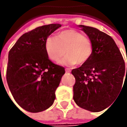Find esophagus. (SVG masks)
<instances>
[{
    "mask_svg": "<svg viewBox=\"0 0 127 127\" xmlns=\"http://www.w3.org/2000/svg\"><path fill=\"white\" fill-rule=\"evenodd\" d=\"M65 70H66V73H70V71H71L69 68H66Z\"/></svg>",
    "mask_w": 127,
    "mask_h": 127,
    "instance_id": "esophagus-1",
    "label": "esophagus"
}]
</instances>
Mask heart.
I'll return each instance as SVG.
<instances>
[{"mask_svg":"<svg viewBox=\"0 0 127 127\" xmlns=\"http://www.w3.org/2000/svg\"><path fill=\"white\" fill-rule=\"evenodd\" d=\"M45 51L49 59L60 61L65 66L76 64H83L90 59L93 54V44L88 37L75 30H66L60 32L56 37H48L45 41Z\"/></svg>","mask_w":127,"mask_h":127,"instance_id":"obj_1","label":"heart"}]
</instances>
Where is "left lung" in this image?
I'll return each instance as SVG.
<instances>
[{"instance_id": "1", "label": "left lung", "mask_w": 127, "mask_h": 127, "mask_svg": "<svg viewBox=\"0 0 127 127\" xmlns=\"http://www.w3.org/2000/svg\"><path fill=\"white\" fill-rule=\"evenodd\" d=\"M79 27L91 40L93 54L86 63L71 71L76 79L73 100L81 108L97 112L112 105L122 92L127 68L126 73L124 59L112 37L94 27Z\"/></svg>"}]
</instances>
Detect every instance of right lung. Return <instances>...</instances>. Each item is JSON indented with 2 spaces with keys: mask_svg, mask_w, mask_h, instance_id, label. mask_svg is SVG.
Segmentation results:
<instances>
[{
  "mask_svg": "<svg viewBox=\"0 0 127 127\" xmlns=\"http://www.w3.org/2000/svg\"><path fill=\"white\" fill-rule=\"evenodd\" d=\"M60 24L37 27L22 34L8 54L6 79L15 100L24 110L39 112L53 105L64 67L51 62L45 41Z\"/></svg>",
  "mask_w": 127,
  "mask_h": 127,
  "instance_id": "add662e5",
  "label": "right lung"
}]
</instances>
